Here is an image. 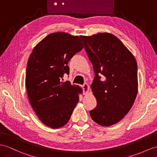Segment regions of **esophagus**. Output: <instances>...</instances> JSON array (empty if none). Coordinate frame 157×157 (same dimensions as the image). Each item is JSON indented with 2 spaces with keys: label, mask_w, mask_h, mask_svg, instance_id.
I'll return each mask as SVG.
<instances>
[{
  "label": "esophagus",
  "mask_w": 157,
  "mask_h": 157,
  "mask_svg": "<svg viewBox=\"0 0 157 157\" xmlns=\"http://www.w3.org/2000/svg\"><path fill=\"white\" fill-rule=\"evenodd\" d=\"M83 94L86 95L89 91V85L87 83H84L83 85Z\"/></svg>",
  "instance_id": "34e87169"
}]
</instances>
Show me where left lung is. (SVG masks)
Listing matches in <instances>:
<instances>
[{
	"instance_id": "1",
	"label": "left lung",
	"mask_w": 157,
	"mask_h": 157,
	"mask_svg": "<svg viewBox=\"0 0 157 157\" xmlns=\"http://www.w3.org/2000/svg\"><path fill=\"white\" fill-rule=\"evenodd\" d=\"M80 38L95 73L91 86L97 106L90 111L91 117L101 126L113 125L124 118L134 103L138 92L137 63L131 52L112 34Z\"/></svg>"
}]
</instances>
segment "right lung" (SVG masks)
<instances>
[{
	"label": "right lung",
	"mask_w": 157,
	"mask_h": 157,
	"mask_svg": "<svg viewBox=\"0 0 157 157\" xmlns=\"http://www.w3.org/2000/svg\"><path fill=\"white\" fill-rule=\"evenodd\" d=\"M83 48L78 36L56 33L40 41L30 56L25 81L28 97L36 114L48 127L65 125L79 101L78 86L62 80L64 74L70 73L68 62Z\"/></svg>",
	"instance_id": "right-lung-1"
}]
</instances>
